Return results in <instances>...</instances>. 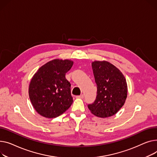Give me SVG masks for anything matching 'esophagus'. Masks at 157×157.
Masks as SVG:
<instances>
[{"instance_id": "esophagus-1", "label": "esophagus", "mask_w": 157, "mask_h": 157, "mask_svg": "<svg viewBox=\"0 0 157 157\" xmlns=\"http://www.w3.org/2000/svg\"><path fill=\"white\" fill-rule=\"evenodd\" d=\"M84 95H83V94H81V95H80V96H77V98H80V99H83V98H84Z\"/></svg>"}]
</instances>
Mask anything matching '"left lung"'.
<instances>
[{
    "label": "left lung",
    "instance_id": "1",
    "mask_svg": "<svg viewBox=\"0 0 157 157\" xmlns=\"http://www.w3.org/2000/svg\"><path fill=\"white\" fill-rule=\"evenodd\" d=\"M92 68L97 85V96L94 102L87 106L97 117L113 116L123 106L127 98L125 78L116 67L108 61H94Z\"/></svg>",
    "mask_w": 157,
    "mask_h": 157
}]
</instances>
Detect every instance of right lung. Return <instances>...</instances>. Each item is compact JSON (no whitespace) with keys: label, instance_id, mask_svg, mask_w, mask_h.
Returning <instances> with one entry per match:
<instances>
[{"label":"right lung","instance_id":"add662e5","mask_svg":"<svg viewBox=\"0 0 157 157\" xmlns=\"http://www.w3.org/2000/svg\"><path fill=\"white\" fill-rule=\"evenodd\" d=\"M68 59H53L45 63L32 77L29 94L35 111L46 118L57 117L73 103L70 83L65 75L73 66Z\"/></svg>","mask_w":157,"mask_h":157}]
</instances>
